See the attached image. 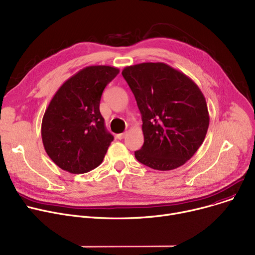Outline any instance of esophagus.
I'll return each instance as SVG.
<instances>
[{"label":"esophagus","instance_id":"34e87169","mask_svg":"<svg viewBox=\"0 0 255 255\" xmlns=\"http://www.w3.org/2000/svg\"><path fill=\"white\" fill-rule=\"evenodd\" d=\"M126 135H127V132H124V133H120V134L117 135V137H118L119 139H123Z\"/></svg>","mask_w":255,"mask_h":255}]
</instances>
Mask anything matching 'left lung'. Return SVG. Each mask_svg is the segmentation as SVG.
<instances>
[{"instance_id":"left-lung-1","label":"left lung","mask_w":255,"mask_h":255,"mask_svg":"<svg viewBox=\"0 0 255 255\" xmlns=\"http://www.w3.org/2000/svg\"><path fill=\"white\" fill-rule=\"evenodd\" d=\"M141 114L143 144L135 158L157 170L185 164L205 140L210 117L193 80L164 63H141L122 71Z\"/></svg>"}]
</instances>
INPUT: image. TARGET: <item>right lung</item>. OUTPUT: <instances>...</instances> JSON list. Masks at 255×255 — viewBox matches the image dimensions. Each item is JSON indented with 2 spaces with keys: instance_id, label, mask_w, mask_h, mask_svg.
<instances>
[{
  "instance_id": "1",
  "label": "right lung",
  "mask_w": 255,
  "mask_h": 255,
  "mask_svg": "<svg viewBox=\"0 0 255 255\" xmlns=\"http://www.w3.org/2000/svg\"><path fill=\"white\" fill-rule=\"evenodd\" d=\"M112 66H88L59 88L44 113L45 152L63 170L85 173L99 166L114 140L100 114L101 95L119 74Z\"/></svg>"
}]
</instances>
